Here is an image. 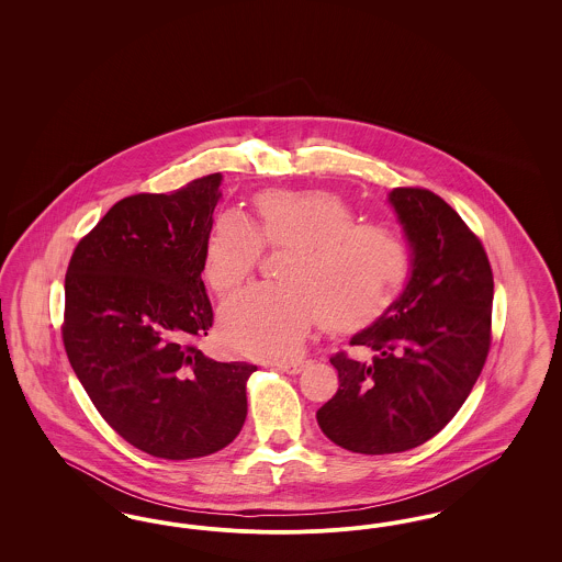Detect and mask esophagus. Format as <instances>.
I'll list each match as a JSON object with an SVG mask.
<instances>
[{
  "label": "esophagus",
  "instance_id": "obj_1",
  "mask_svg": "<svg viewBox=\"0 0 562 562\" xmlns=\"http://www.w3.org/2000/svg\"><path fill=\"white\" fill-rule=\"evenodd\" d=\"M273 367L282 373L296 374L303 369V360H278Z\"/></svg>",
  "mask_w": 562,
  "mask_h": 562
}]
</instances>
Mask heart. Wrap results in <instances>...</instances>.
I'll use <instances>...</instances> for the list:
<instances>
[{"label":"heart","mask_w":562,"mask_h":562,"mask_svg":"<svg viewBox=\"0 0 562 562\" xmlns=\"http://www.w3.org/2000/svg\"><path fill=\"white\" fill-rule=\"evenodd\" d=\"M255 211L259 227L241 214H221L204 248V273L218 294L252 276L263 244L289 248L280 284L250 286L221 307V328L234 348L293 353L316 318L335 330L358 328L381 314L406 276L401 236L356 223L353 209L333 191H263Z\"/></svg>","instance_id":"obj_1"}]
</instances>
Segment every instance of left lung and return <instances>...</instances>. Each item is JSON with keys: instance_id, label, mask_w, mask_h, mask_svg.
Listing matches in <instances>:
<instances>
[{"instance_id": "1", "label": "left lung", "mask_w": 562, "mask_h": 562, "mask_svg": "<svg viewBox=\"0 0 562 562\" xmlns=\"http://www.w3.org/2000/svg\"><path fill=\"white\" fill-rule=\"evenodd\" d=\"M387 202L411 248L408 282L349 341L371 360L330 358L339 390L316 413L326 438L351 453H402L436 436L470 396L491 346L493 271L481 240L428 189H392Z\"/></svg>"}]
</instances>
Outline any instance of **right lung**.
<instances>
[{
	"label": "right lung",
	"mask_w": 562,
	"mask_h": 562,
	"mask_svg": "<svg viewBox=\"0 0 562 562\" xmlns=\"http://www.w3.org/2000/svg\"><path fill=\"white\" fill-rule=\"evenodd\" d=\"M221 181L120 200L65 276L63 341L86 394L126 442L161 459L227 447L257 371L195 348L213 326L202 271Z\"/></svg>",
	"instance_id": "1"
}]
</instances>
